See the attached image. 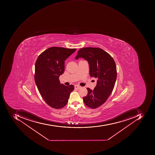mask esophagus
Listing matches in <instances>:
<instances>
[{"instance_id": "1", "label": "esophagus", "mask_w": 155, "mask_h": 155, "mask_svg": "<svg viewBox=\"0 0 155 155\" xmlns=\"http://www.w3.org/2000/svg\"><path fill=\"white\" fill-rule=\"evenodd\" d=\"M74 88H75V89H79L80 88H81V87H80V86H78V85H76L74 86Z\"/></svg>"}]
</instances>
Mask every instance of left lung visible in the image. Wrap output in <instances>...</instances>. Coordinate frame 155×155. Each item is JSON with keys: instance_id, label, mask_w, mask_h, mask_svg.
Returning a JSON list of instances; mask_svg holds the SVG:
<instances>
[{"instance_id": "obj_1", "label": "left lung", "mask_w": 155, "mask_h": 155, "mask_svg": "<svg viewBox=\"0 0 155 155\" xmlns=\"http://www.w3.org/2000/svg\"><path fill=\"white\" fill-rule=\"evenodd\" d=\"M87 61L91 77L97 79L94 90L87 88L88 93L83 97L86 106L91 108L99 107L105 102L112 92L117 80V66L113 58L99 48H85L78 51L75 60Z\"/></svg>"}]
</instances>
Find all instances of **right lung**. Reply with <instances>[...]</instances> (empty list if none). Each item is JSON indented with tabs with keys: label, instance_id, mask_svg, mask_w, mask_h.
<instances>
[{
	"label": "right lung",
	"instance_id": "1",
	"mask_svg": "<svg viewBox=\"0 0 155 155\" xmlns=\"http://www.w3.org/2000/svg\"><path fill=\"white\" fill-rule=\"evenodd\" d=\"M76 50L52 47L44 51L37 59L35 82L44 100L53 108L65 107L74 88L73 85L61 84L59 78L64 73L65 60Z\"/></svg>",
	"mask_w": 155,
	"mask_h": 155
}]
</instances>
